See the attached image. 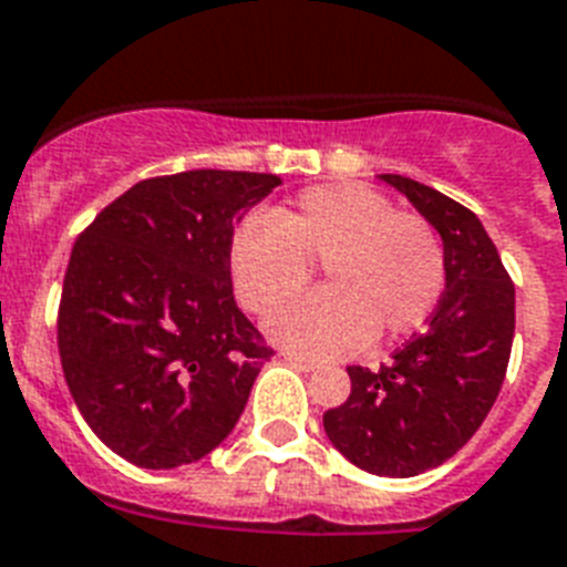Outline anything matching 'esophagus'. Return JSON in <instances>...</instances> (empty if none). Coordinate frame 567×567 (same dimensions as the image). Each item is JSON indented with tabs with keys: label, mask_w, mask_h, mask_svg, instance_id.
Segmentation results:
<instances>
[{
	"label": "esophagus",
	"mask_w": 567,
	"mask_h": 567,
	"mask_svg": "<svg viewBox=\"0 0 567 567\" xmlns=\"http://www.w3.org/2000/svg\"><path fill=\"white\" fill-rule=\"evenodd\" d=\"M285 361L302 372H315L317 367H320V361H315V358H306V355H297V352H285Z\"/></svg>",
	"instance_id": "34e87169"
}]
</instances>
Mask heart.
Returning <instances> with one entry per match:
<instances>
[{
    "label": "heart",
    "instance_id": "b5f03b06",
    "mask_svg": "<svg viewBox=\"0 0 567 567\" xmlns=\"http://www.w3.org/2000/svg\"><path fill=\"white\" fill-rule=\"evenodd\" d=\"M317 261L326 288L268 317L276 343L308 355H349L372 334L408 338L434 315L445 288L434 227L367 186L308 188L274 220L247 218L229 238L233 288L250 311L293 297Z\"/></svg>",
    "mask_w": 567,
    "mask_h": 567
}]
</instances>
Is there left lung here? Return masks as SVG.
Here are the masks:
<instances>
[{"label": "left lung", "instance_id": "obj_1", "mask_svg": "<svg viewBox=\"0 0 567 567\" xmlns=\"http://www.w3.org/2000/svg\"><path fill=\"white\" fill-rule=\"evenodd\" d=\"M440 233L445 293L393 361L349 367L352 393L323 413L331 445L370 475L413 477L475 436L507 375L515 288L475 212L402 174H379Z\"/></svg>", "mask_w": 567, "mask_h": 567}]
</instances>
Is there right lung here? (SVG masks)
Returning <instances> with one entry per match:
<instances>
[{
  "label": "right lung",
  "mask_w": 567,
  "mask_h": 567,
  "mask_svg": "<svg viewBox=\"0 0 567 567\" xmlns=\"http://www.w3.org/2000/svg\"><path fill=\"white\" fill-rule=\"evenodd\" d=\"M279 183L218 168L142 179L72 247L63 375L86 425L133 466H186L218 449L274 355L236 306L229 238Z\"/></svg>",
  "instance_id": "add662e5"
}]
</instances>
